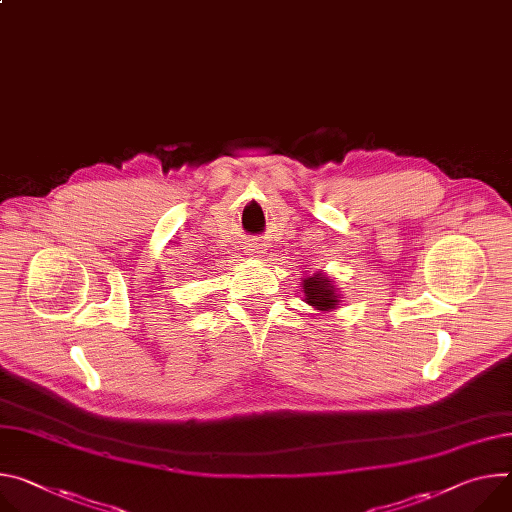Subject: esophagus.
I'll return each mask as SVG.
<instances>
[{
	"label": "esophagus",
	"instance_id": "esophagus-1",
	"mask_svg": "<svg viewBox=\"0 0 512 512\" xmlns=\"http://www.w3.org/2000/svg\"><path fill=\"white\" fill-rule=\"evenodd\" d=\"M251 251V255H259V253H263V251H259V247H255V249H249Z\"/></svg>",
	"mask_w": 512,
	"mask_h": 512
}]
</instances>
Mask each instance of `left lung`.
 <instances>
[{
    "label": "left lung",
    "instance_id": "8db88e82",
    "mask_svg": "<svg viewBox=\"0 0 512 512\" xmlns=\"http://www.w3.org/2000/svg\"><path fill=\"white\" fill-rule=\"evenodd\" d=\"M302 292H304V300L310 306H314V310L329 312V310H335L341 302L339 300L341 294H337L339 288H335L329 277H324L322 273H314L312 277H304Z\"/></svg>",
    "mask_w": 512,
    "mask_h": 512
}]
</instances>
